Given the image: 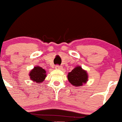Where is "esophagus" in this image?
<instances>
[{"label":"esophagus","mask_w":122,"mask_h":122,"mask_svg":"<svg viewBox=\"0 0 122 122\" xmlns=\"http://www.w3.org/2000/svg\"><path fill=\"white\" fill-rule=\"evenodd\" d=\"M55 68H56V69H59V70H61V69L62 68V67H61V66H59V65H56V66H55Z\"/></svg>","instance_id":"obj_1"}]
</instances>
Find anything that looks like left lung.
<instances>
[{
	"mask_svg": "<svg viewBox=\"0 0 122 122\" xmlns=\"http://www.w3.org/2000/svg\"><path fill=\"white\" fill-rule=\"evenodd\" d=\"M87 78L88 75L86 71L78 66L74 68L68 74V80L70 83L76 87L82 86L83 83H86Z\"/></svg>",
	"mask_w": 122,
	"mask_h": 122,
	"instance_id": "left-lung-1",
	"label": "left lung"
}]
</instances>
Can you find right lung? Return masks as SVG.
<instances>
[{
  "instance_id": "1",
  "label": "right lung",
  "mask_w": 122,
  "mask_h": 122,
  "mask_svg": "<svg viewBox=\"0 0 122 122\" xmlns=\"http://www.w3.org/2000/svg\"><path fill=\"white\" fill-rule=\"evenodd\" d=\"M30 78L36 83H41L45 80L46 77V71L41 67L37 66L34 67L29 73Z\"/></svg>"
}]
</instances>
